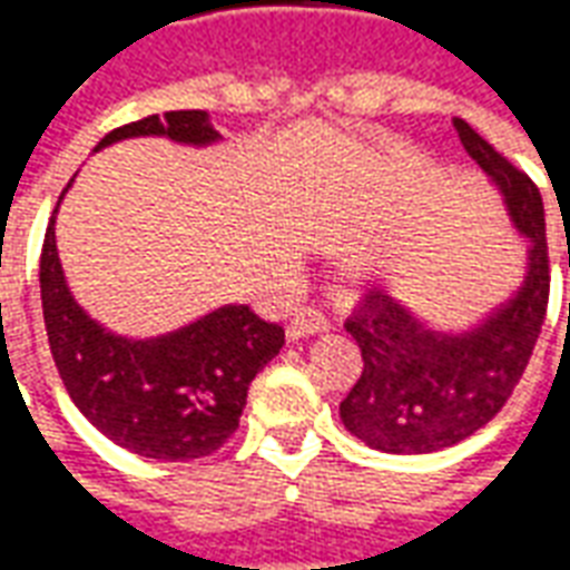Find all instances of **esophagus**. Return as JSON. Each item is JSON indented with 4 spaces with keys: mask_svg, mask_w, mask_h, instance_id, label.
<instances>
[{
    "mask_svg": "<svg viewBox=\"0 0 570 570\" xmlns=\"http://www.w3.org/2000/svg\"><path fill=\"white\" fill-rule=\"evenodd\" d=\"M326 326H330V321H326V314H323L321 308H314V305H302V308H296V314H293L289 326H286V335L296 342V338H308V335L323 333Z\"/></svg>",
    "mask_w": 570,
    "mask_h": 570,
    "instance_id": "esophagus-1",
    "label": "esophagus"
}]
</instances>
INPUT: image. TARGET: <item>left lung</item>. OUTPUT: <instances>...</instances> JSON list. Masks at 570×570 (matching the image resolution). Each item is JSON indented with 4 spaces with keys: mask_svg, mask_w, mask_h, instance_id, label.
I'll return each instance as SVG.
<instances>
[{
    "mask_svg": "<svg viewBox=\"0 0 570 570\" xmlns=\"http://www.w3.org/2000/svg\"><path fill=\"white\" fill-rule=\"evenodd\" d=\"M454 130L498 183L515 228L531 237L525 284L489 321L461 335L433 333L384 293L360 302L345 330L363 354V372L338 412L345 428L379 452H440L485 428L513 396L547 321L550 253L538 186L464 118H454Z\"/></svg>",
    "mask_w": 570,
    "mask_h": 570,
    "instance_id": "1",
    "label": "left lung"
}]
</instances>
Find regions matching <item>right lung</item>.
Instances as JSON below:
<instances>
[{
    "instance_id": "1",
    "label": "right lung",
    "mask_w": 570,
    "mask_h": 570,
    "mask_svg": "<svg viewBox=\"0 0 570 570\" xmlns=\"http://www.w3.org/2000/svg\"><path fill=\"white\" fill-rule=\"evenodd\" d=\"M125 137H170L195 146L219 140L204 109L130 121L109 130L100 146ZM39 284L51 357L72 403L104 436L155 461L204 458L232 440L249 384L284 347V326L262 321L247 305H225L149 342L106 333L69 296L55 216L45 232Z\"/></svg>"
}]
</instances>
